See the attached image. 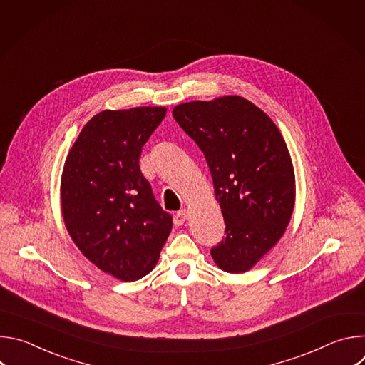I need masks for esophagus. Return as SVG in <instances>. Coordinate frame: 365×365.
Instances as JSON below:
<instances>
[{"mask_svg": "<svg viewBox=\"0 0 365 365\" xmlns=\"http://www.w3.org/2000/svg\"><path fill=\"white\" fill-rule=\"evenodd\" d=\"M186 220H187V211H186V210H182V211H179V212L175 215V225L180 227V225H183V224L186 222Z\"/></svg>", "mask_w": 365, "mask_h": 365, "instance_id": "esophagus-1", "label": "esophagus"}]
</instances>
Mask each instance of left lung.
Returning a JSON list of instances; mask_svg holds the SVG:
<instances>
[{"mask_svg":"<svg viewBox=\"0 0 365 365\" xmlns=\"http://www.w3.org/2000/svg\"><path fill=\"white\" fill-rule=\"evenodd\" d=\"M173 117L199 145L214 180L225 238L211 248L228 273L248 272L282 238L294 207V170L270 117L231 95L175 107Z\"/></svg>","mask_w":365,"mask_h":365,"instance_id":"obj_1","label":"left lung"}]
</instances>
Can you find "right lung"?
Listing matches in <instances>:
<instances>
[{
	"label": "right lung",
	"instance_id": "1",
	"mask_svg": "<svg viewBox=\"0 0 365 365\" xmlns=\"http://www.w3.org/2000/svg\"><path fill=\"white\" fill-rule=\"evenodd\" d=\"M165 107L102 111L82 128L65 162L61 196L66 230L98 269L123 282L148 274L172 231L140 170L141 148Z\"/></svg>",
	"mask_w": 365,
	"mask_h": 365
}]
</instances>
